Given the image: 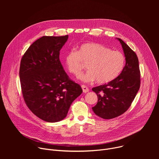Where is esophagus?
<instances>
[{
    "label": "esophagus",
    "mask_w": 159,
    "mask_h": 159,
    "mask_svg": "<svg viewBox=\"0 0 159 159\" xmlns=\"http://www.w3.org/2000/svg\"><path fill=\"white\" fill-rule=\"evenodd\" d=\"M81 87H82V89L83 93H87V92L89 91V89H88V87H87V86H85V85H82L81 86Z\"/></svg>",
    "instance_id": "1"
}]
</instances>
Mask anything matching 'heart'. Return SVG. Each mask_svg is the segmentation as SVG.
I'll use <instances>...</instances> for the list:
<instances>
[{"label": "heart", "instance_id": "obj_1", "mask_svg": "<svg viewBox=\"0 0 159 159\" xmlns=\"http://www.w3.org/2000/svg\"><path fill=\"white\" fill-rule=\"evenodd\" d=\"M125 57L119 51L97 43L81 44L78 51L71 50L64 57L67 70L74 75H80L84 63L89 70L80 79L86 82L96 80L100 84L109 83L117 78L125 65Z\"/></svg>", "mask_w": 159, "mask_h": 159}]
</instances>
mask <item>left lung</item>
Listing matches in <instances>:
<instances>
[{"label": "left lung", "mask_w": 159, "mask_h": 159, "mask_svg": "<svg viewBox=\"0 0 159 159\" xmlns=\"http://www.w3.org/2000/svg\"><path fill=\"white\" fill-rule=\"evenodd\" d=\"M126 64L120 75L115 80L92 89L98 96L97 104L92 107L98 116L106 119L116 118L131 106L140 86V72L138 57L120 38Z\"/></svg>", "instance_id": "8db88e82"}]
</instances>
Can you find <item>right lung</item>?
Instances as JSON below:
<instances>
[{"label":"right lung","instance_id":"add662e5","mask_svg":"<svg viewBox=\"0 0 159 159\" xmlns=\"http://www.w3.org/2000/svg\"><path fill=\"white\" fill-rule=\"evenodd\" d=\"M68 38L43 36L31 45L20 60L19 77L24 100L34 115L50 123L63 120L72 102L82 93L60 61V51Z\"/></svg>","mask_w":159,"mask_h":159}]
</instances>
